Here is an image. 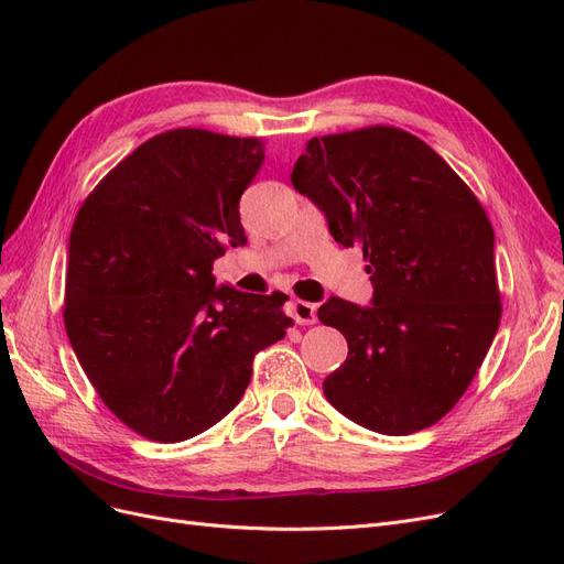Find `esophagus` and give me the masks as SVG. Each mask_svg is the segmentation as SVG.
Wrapping results in <instances>:
<instances>
[{
	"label": "esophagus",
	"mask_w": 564,
	"mask_h": 564,
	"mask_svg": "<svg viewBox=\"0 0 564 564\" xmlns=\"http://www.w3.org/2000/svg\"><path fill=\"white\" fill-rule=\"evenodd\" d=\"M286 313L294 317L296 324H315L317 322V305L308 301H292Z\"/></svg>",
	"instance_id": "34e87169"
}]
</instances>
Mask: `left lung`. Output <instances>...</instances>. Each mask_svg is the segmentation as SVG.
<instances>
[{"label": "left lung", "instance_id": "8db88e82", "mask_svg": "<svg viewBox=\"0 0 564 564\" xmlns=\"http://www.w3.org/2000/svg\"><path fill=\"white\" fill-rule=\"evenodd\" d=\"M292 183L338 245L362 249L373 299L332 296L317 317L348 340L322 383L383 435L429 429L460 400L501 319L494 230L470 187L416 135L367 127L311 139Z\"/></svg>", "mask_w": 564, "mask_h": 564}]
</instances>
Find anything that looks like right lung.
Masks as SVG:
<instances>
[{
    "label": "right lung",
    "instance_id": "1",
    "mask_svg": "<svg viewBox=\"0 0 564 564\" xmlns=\"http://www.w3.org/2000/svg\"><path fill=\"white\" fill-rule=\"evenodd\" d=\"M263 141L172 129L135 148L84 199L70 232L63 322L77 360L131 431L181 442L242 400L253 355L284 338L286 294L216 286L245 247L240 197Z\"/></svg>",
    "mask_w": 564,
    "mask_h": 564
}]
</instances>
